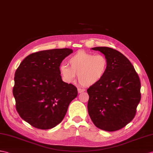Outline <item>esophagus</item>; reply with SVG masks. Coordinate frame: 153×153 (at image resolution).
Listing matches in <instances>:
<instances>
[{
	"label": "esophagus",
	"instance_id": "esophagus-1",
	"mask_svg": "<svg viewBox=\"0 0 153 153\" xmlns=\"http://www.w3.org/2000/svg\"><path fill=\"white\" fill-rule=\"evenodd\" d=\"M85 90L84 89V88H77V92L78 93H83V92H84Z\"/></svg>",
	"mask_w": 153,
	"mask_h": 153
}]
</instances>
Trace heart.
Here are the masks:
<instances>
[{
  "label": "heart",
  "mask_w": 153,
  "mask_h": 153,
  "mask_svg": "<svg viewBox=\"0 0 153 153\" xmlns=\"http://www.w3.org/2000/svg\"><path fill=\"white\" fill-rule=\"evenodd\" d=\"M69 66L62 64L59 67L63 80L73 83L77 76L79 83L85 87L93 86L103 79L107 73L108 61L104 55L78 51L70 56Z\"/></svg>",
  "instance_id": "b5f03b06"
}]
</instances>
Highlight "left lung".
Segmentation results:
<instances>
[{"instance_id":"left-lung-1","label":"left lung","mask_w":153,"mask_h":153,"mask_svg":"<svg viewBox=\"0 0 153 153\" xmlns=\"http://www.w3.org/2000/svg\"><path fill=\"white\" fill-rule=\"evenodd\" d=\"M105 55L108 68L98 83L87 89V108L97 128L108 132L123 128L134 118L141 100L140 77L121 53L108 47L92 48Z\"/></svg>"}]
</instances>
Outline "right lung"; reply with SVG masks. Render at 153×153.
Returning a JSON list of instances; mask_svg holds the SVG:
<instances>
[{
    "mask_svg": "<svg viewBox=\"0 0 153 153\" xmlns=\"http://www.w3.org/2000/svg\"><path fill=\"white\" fill-rule=\"evenodd\" d=\"M72 52L64 48L32 53L16 70L13 88L16 110L33 127L47 130L59 125L77 97V88L64 82L59 71L60 63Z\"/></svg>",
    "mask_w": 153,
    "mask_h": 153,
    "instance_id": "add662e5",
    "label": "right lung"
}]
</instances>
